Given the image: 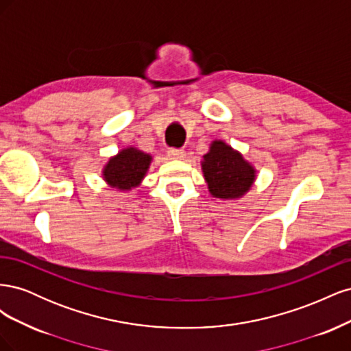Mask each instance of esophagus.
Here are the masks:
<instances>
[{
  "label": "esophagus",
  "instance_id": "34e87169",
  "mask_svg": "<svg viewBox=\"0 0 351 351\" xmlns=\"http://www.w3.org/2000/svg\"><path fill=\"white\" fill-rule=\"evenodd\" d=\"M168 156L171 159H184L186 152L183 149H176V147H171V149L168 151Z\"/></svg>",
  "mask_w": 351,
  "mask_h": 351
}]
</instances>
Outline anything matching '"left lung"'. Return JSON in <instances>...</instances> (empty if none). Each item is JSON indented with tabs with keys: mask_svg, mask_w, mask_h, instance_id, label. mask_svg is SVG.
Here are the masks:
<instances>
[{
	"mask_svg": "<svg viewBox=\"0 0 351 351\" xmlns=\"http://www.w3.org/2000/svg\"><path fill=\"white\" fill-rule=\"evenodd\" d=\"M202 173L209 193L224 200L246 195L256 180V169L224 141H214L202 161Z\"/></svg>",
	"mask_w": 351,
	"mask_h": 351,
	"instance_id": "left-lung-1",
	"label": "left lung"
}]
</instances>
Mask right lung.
Wrapping results in <instances>:
<instances>
[{
  "label": "right lung",
  "instance_id": "obj_1",
  "mask_svg": "<svg viewBox=\"0 0 351 351\" xmlns=\"http://www.w3.org/2000/svg\"><path fill=\"white\" fill-rule=\"evenodd\" d=\"M152 162V156L134 146L124 147L119 154L111 156L102 168V177L111 189L127 192L141 186L147 169Z\"/></svg>",
  "mask_w": 351,
  "mask_h": 351
}]
</instances>
